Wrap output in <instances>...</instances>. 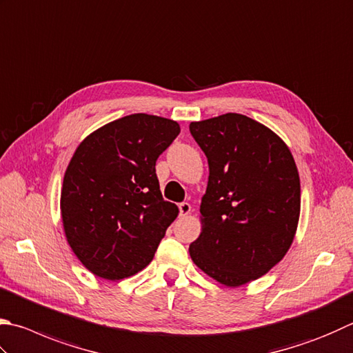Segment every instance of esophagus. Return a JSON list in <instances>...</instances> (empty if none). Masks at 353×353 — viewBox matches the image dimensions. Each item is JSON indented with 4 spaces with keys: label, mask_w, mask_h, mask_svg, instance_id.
Returning a JSON list of instances; mask_svg holds the SVG:
<instances>
[{
    "label": "esophagus",
    "mask_w": 353,
    "mask_h": 353,
    "mask_svg": "<svg viewBox=\"0 0 353 353\" xmlns=\"http://www.w3.org/2000/svg\"><path fill=\"white\" fill-rule=\"evenodd\" d=\"M178 208H179V215H181V216L189 215V214H190V210H192V205H190L189 203H185V201L179 204Z\"/></svg>",
    "instance_id": "obj_1"
}]
</instances>
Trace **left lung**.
I'll list each match as a JSON object with an SVG mask.
<instances>
[{"instance_id": "left-lung-1", "label": "left lung", "mask_w": 353, "mask_h": 353, "mask_svg": "<svg viewBox=\"0 0 353 353\" xmlns=\"http://www.w3.org/2000/svg\"><path fill=\"white\" fill-rule=\"evenodd\" d=\"M189 129L209 163L203 230L190 258L218 283L238 288L268 274L294 241L301 208L295 159L280 137L245 115Z\"/></svg>"}]
</instances>
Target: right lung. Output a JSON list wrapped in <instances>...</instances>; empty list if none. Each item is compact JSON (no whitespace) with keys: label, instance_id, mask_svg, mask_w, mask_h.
<instances>
[{"label":"right lung","instance_id":"1","mask_svg":"<svg viewBox=\"0 0 353 353\" xmlns=\"http://www.w3.org/2000/svg\"><path fill=\"white\" fill-rule=\"evenodd\" d=\"M178 134L176 121L134 114L77 148L64 174L61 216L73 254L94 275L123 280L154 258L178 216L163 199L155 164Z\"/></svg>","mask_w":353,"mask_h":353}]
</instances>
